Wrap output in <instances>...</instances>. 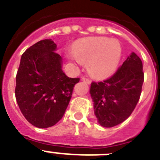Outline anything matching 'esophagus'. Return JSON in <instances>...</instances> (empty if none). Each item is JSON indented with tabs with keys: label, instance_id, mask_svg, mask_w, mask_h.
<instances>
[{
	"label": "esophagus",
	"instance_id": "obj_1",
	"mask_svg": "<svg viewBox=\"0 0 160 160\" xmlns=\"http://www.w3.org/2000/svg\"><path fill=\"white\" fill-rule=\"evenodd\" d=\"M82 81L84 82V83H86L87 84H91V81L89 80V79L85 78V77H83V78H82Z\"/></svg>",
	"mask_w": 160,
	"mask_h": 160
}]
</instances>
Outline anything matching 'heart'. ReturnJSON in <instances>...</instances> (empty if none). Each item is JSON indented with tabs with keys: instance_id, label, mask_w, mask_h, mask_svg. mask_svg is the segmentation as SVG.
<instances>
[{
	"instance_id": "1",
	"label": "heart",
	"mask_w": 160,
	"mask_h": 160,
	"mask_svg": "<svg viewBox=\"0 0 160 160\" xmlns=\"http://www.w3.org/2000/svg\"><path fill=\"white\" fill-rule=\"evenodd\" d=\"M122 55L119 41L107 37H90L77 41L69 58L77 65L88 62V70L94 77L106 78L117 69Z\"/></svg>"
}]
</instances>
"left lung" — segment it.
I'll return each mask as SVG.
<instances>
[{"label":"left lung","mask_w":160,"mask_h":160,"mask_svg":"<svg viewBox=\"0 0 160 160\" xmlns=\"http://www.w3.org/2000/svg\"><path fill=\"white\" fill-rule=\"evenodd\" d=\"M144 82L141 58L132 52L112 77L92 82L90 94L98 123L112 128L126 120L138 102Z\"/></svg>","instance_id":"obj_1"}]
</instances>
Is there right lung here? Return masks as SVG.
I'll return each instance as SVG.
<instances>
[{"instance_id": "right-lung-1", "label": "right lung", "mask_w": 160, "mask_h": 160, "mask_svg": "<svg viewBox=\"0 0 160 160\" xmlns=\"http://www.w3.org/2000/svg\"><path fill=\"white\" fill-rule=\"evenodd\" d=\"M52 39L36 43L22 54L16 75L15 98L29 123L48 128L62 118L79 78L62 70V58Z\"/></svg>"}]
</instances>
